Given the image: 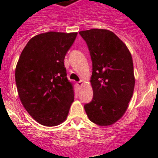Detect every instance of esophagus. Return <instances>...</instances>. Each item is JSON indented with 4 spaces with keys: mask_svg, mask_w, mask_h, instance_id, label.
<instances>
[{
    "mask_svg": "<svg viewBox=\"0 0 158 158\" xmlns=\"http://www.w3.org/2000/svg\"><path fill=\"white\" fill-rule=\"evenodd\" d=\"M83 84H84V81H83L82 80H81V81L77 82V85H78L79 87H81V86L83 85Z\"/></svg>",
    "mask_w": 158,
    "mask_h": 158,
    "instance_id": "1",
    "label": "esophagus"
}]
</instances>
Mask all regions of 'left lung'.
<instances>
[{"mask_svg": "<svg viewBox=\"0 0 158 158\" xmlns=\"http://www.w3.org/2000/svg\"><path fill=\"white\" fill-rule=\"evenodd\" d=\"M92 60V101L84 105L89 120L99 126L114 124L124 114L135 79L131 54L112 31L90 29L79 32Z\"/></svg>", "mask_w": 158, "mask_h": 158, "instance_id": "1", "label": "left lung"}]
</instances>
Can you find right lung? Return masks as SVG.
Here are the masks:
<instances>
[{"mask_svg": "<svg viewBox=\"0 0 158 158\" xmlns=\"http://www.w3.org/2000/svg\"><path fill=\"white\" fill-rule=\"evenodd\" d=\"M77 32L49 31L33 37L21 52L15 81L23 106L37 122L47 127L66 120L74 99L67 77L65 55Z\"/></svg>", "mask_w": 158, "mask_h": 158, "instance_id": "1", "label": "right lung"}]
</instances>
